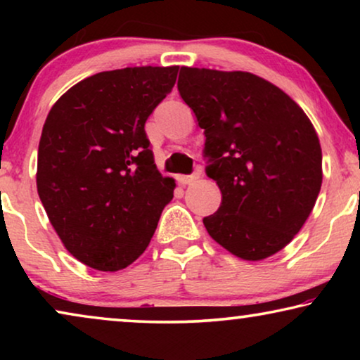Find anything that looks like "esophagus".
<instances>
[{"instance_id":"34e87169","label":"esophagus","mask_w":360,"mask_h":360,"mask_svg":"<svg viewBox=\"0 0 360 360\" xmlns=\"http://www.w3.org/2000/svg\"><path fill=\"white\" fill-rule=\"evenodd\" d=\"M200 174H191V175H179L176 176V181H179L180 185H188L191 184V181H195L196 179H198Z\"/></svg>"}]
</instances>
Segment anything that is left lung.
I'll return each mask as SVG.
<instances>
[{"mask_svg": "<svg viewBox=\"0 0 360 360\" xmlns=\"http://www.w3.org/2000/svg\"><path fill=\"white\" fill-rule=\"evenodd\" d=\"M179 93L205 129L206 175L223 200L203 218L231 254L262 260L308 219L321 190V146L304 111L249 72L181 67Z\"/></svg>", "mask_w": 360, "mask_h": 360, "instance_id": "1", "label": "left lung"}]
</instances>
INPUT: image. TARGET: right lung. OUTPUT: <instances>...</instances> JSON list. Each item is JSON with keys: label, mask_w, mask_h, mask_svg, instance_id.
I'll return each instance as SVG.
<instances>
[{"label": "right lung", "mask_w": 360, "mask_h": 360, "mask_svg": "<svg viewBox=\"0 0 360 360\" xmlns=\"http://www.w3.org/2000/svg\"><path fill=\"white\" fill-rule=\"evenodd\" d=\"M179 67H127L88 77L58 98L42 127L37 193L73 257L126 269L149 245L175 181L157 170L146 121Z\"/></svg>", "instance_id": "1"}]
</instances>
